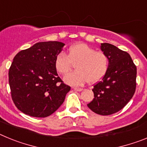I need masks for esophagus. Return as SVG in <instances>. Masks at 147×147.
<instances>
[{
	"label": "esophagus",
	"instance_id": "obj_1",
	"mask_svg": "<svg viewBox=\"0 0 147 147\" xmlns=\"http://www.w3.org/2000/svg\"><path fill=\"white\" fill-rule=\"evenodd\" d=\"M74 90H76V91H82V90H83V88H74Z\"/></svg>",
	"mask_w": 147,
	"mask_h": 147
}]
</instances>
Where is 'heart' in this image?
<instances>
[{
    "mask_svg": "<svg viewBox=\"0 0 147 147\" xmlns=\"http://www.w3.org/2000/svg\"><path fill=\"white\" fill-rule=\"evenodd\" d=\"M74 63L76 71L66 75L64 81L70 85L80 86L87 82L95 83L102 79L108 71L110 60L103 51H97L87 44L77 43L68 49L67 55L59 52L54 66L59 74L65 75Z\"/></svg>",
    "mask_w": 147,
    "mask_h": 147,
    "instance_id": "b5f03b06",
    "label": "heart"
}]
</instances>
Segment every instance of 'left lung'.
<instances>
[{"instance_id": "1", "label": "left lung", "mask_w": 147, "mask_h": 147, "mask_svg": "<svg viewBox=\"0 0 147 147\" xmlns=\"http://www.w3.org/2000/svg\"><path fill=\"white\" fill-rule=\"evenodd\" d=\"M101 50L108 56L109 68L93 86L94 98L88 107L98 115H109L119 112L133 96L137 68L129 54L115 45L102 43Z\"/></svg>"}]
</instances>
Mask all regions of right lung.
Masks as SVG:
<instances>
[{"label": "right lung", "instance_id": "1", "mask_svg": "<svg viewBox=\"0 0 147 147\" xmlns=\"http://www.w3.org/2000/svg\"><path fill=\"white\" fill-rule=\"evenodd\" d=\"M64 43L40 42L15 55L9 71L11 98L18 110L37 118L54 113L64 102L71 87L55 69V58Z\"/></svg>", "mask_w": 147, "mask_h": 147}]
</instances>
